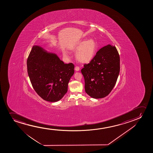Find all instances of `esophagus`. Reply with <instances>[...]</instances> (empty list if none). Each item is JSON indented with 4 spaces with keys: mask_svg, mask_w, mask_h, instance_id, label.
I'll return each mask as SVG.
<instances>
[{
    "mask_svg": "<svg viewBox=\"0 0 153 153\" xmlns=\"http://www.w3.org/2000/svg\"><path fill=\"white\" fill-rule=\"evenodd\" d=\"M80 68L79 66H76L75 67V70L76 71H79Z\"/></svg>",
    "mask_w": 153,
    "mask_h": 153,
    "instance_id": "obj_1",
    "label": "esophagus"
}]
</instances>
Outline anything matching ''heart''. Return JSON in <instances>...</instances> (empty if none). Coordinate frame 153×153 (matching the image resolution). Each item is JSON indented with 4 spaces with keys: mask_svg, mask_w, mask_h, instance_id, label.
<instances>
[{
    "mask_svg": "<svg viewBox=\"0 0 153 153\" xmlns=\"http://www.w3.org/2000/svg\"><path fill=\"white\" fill-rule=\"evenodd\" d=\"M96 42L94 40L84 41L80 43L76 50L78 51L76 54V59L81 63H87L92 59L96 51ZM64 54L66 53L64 52Z\"/></svg>",
    "mask_w": 153,
    "mask_h": 153,
    "instance_id": "heart-1",
    "label": "heart"
}]
</instances>
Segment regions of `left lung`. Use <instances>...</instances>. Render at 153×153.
<instances>
[{"label": "left lung", "mask_w": 153, "mask_h": 153, "mask_svg": "<svg viewBox=\"0 0 153 153\" xmlns=\"http://www.w3.org/2000/svg\"><path fill=\"white\" fill-rule=\"evenodd\" d=\"M120 55L115 46L107 45L97 52L81 70L86 93L93 98H102L115 86L120 69Z\"/></svg>", "instance_id": "obj_1"}]
</instances>
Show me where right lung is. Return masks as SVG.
<instances>
[{
    "instance_id": "right-lung-1",
    "label": "right lung",
    "mask_w": 153,
    "mask_h": 153,
    "mask_svg": "<svg viewBox=\"0 0 153 153\" xmlns=\"http://www.w3.org/2000/svg\"><path fill=\"white\" fill-rule=\"evenodd\" d=\"M27 64L32 86L43 99L56 102L66 94L68 84L74 73L73 63L64 64L56 55L34 45Z\"/></svg>"
}]
</instances>
